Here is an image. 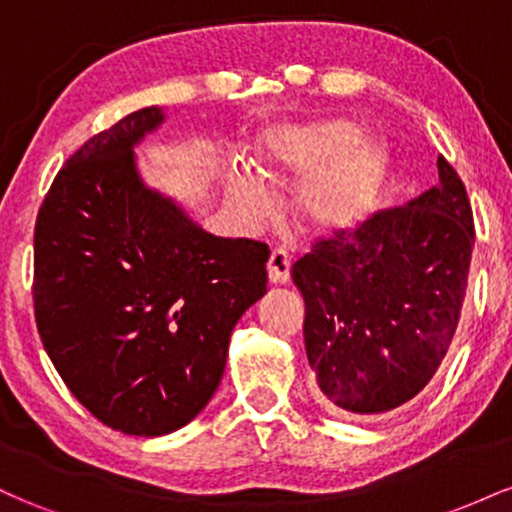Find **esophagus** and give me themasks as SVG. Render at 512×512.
Listing matches in <instances>:
<instances>
[{
    "label": "esophagus",
    "mask_w": 512,
    "mask_h": 512,
    "mask_svg": "<svg viewBox=\"0 0 512 512\" xmlns=\"http://www.w3.org/2000/svg\"><path fill=\"white\" fill-rule=\"evenodd\" d=\"M267 274L272 284H286L291 279V257L284 250H274L267 260Z\"/></svg>",
    "instance_id": "1"
}]
</instances>
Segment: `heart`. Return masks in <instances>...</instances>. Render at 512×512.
Segmentation results:
<instances>
[{
  "label": "heart",
  "instance_id": "heart-1",
  "mask_svg": "<svg viewBox=\"0 0 512 512\" xmlns=\"http://www.w3.org/2000/svg\"><path fill=\"white\" fill-rule=\"evenodd\" d=\"M361 132L356 120L327 117L272 129L262 139L257 156L274 178H298L321 168L298 192V211L313 228H349L373 207L390 154L375 139H361ZM228 192L240 214L250 219L269 207L267 190L248 170H233Z\"/></svg>",
  "mask_w": 512,
  "mask_h": 512
}]
</instances>
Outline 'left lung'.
Instances as JSON below:
<instances>
[{
  "instance_id": "left-lung-1",
  "label": "left lung",
  "mask_w": 512,
  "mask_h": 512,
  "mask_svg": "<svg viewBox=\"0 0 512 512\" xmlns=\"http://www.w3.org/2000/svg\"><path fill=\"white\" fill-rule=\"evenodd\" d=\"M407 207L317 238L293 264L303 337L322 397L346 416L409 402L443 363L460 322L474 216L457 170Z\"/></svg>"
}]
</instances>
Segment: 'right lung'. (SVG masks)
Returning <instances> with one entry per match:
<instances>
[{
  "label": "right lung",
  "mask_w": 512,
  "mask_h": 512,
  "mask_svg": "<svg viewBox=\"0 0 512 512\" xmlns=\"http://www.w3.org/2000/svg\"><path fill=\"white\" fill-rule=\"evenodd\" d=\"M142 108L69 156L35 221L33 308L64 385L105 426L166 436L221 383L240 315L267 293V243L216 238L149 190Z\"/></svg>",
  "instance_id": "right-lung-1"
}]
</instances>
